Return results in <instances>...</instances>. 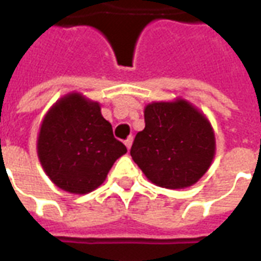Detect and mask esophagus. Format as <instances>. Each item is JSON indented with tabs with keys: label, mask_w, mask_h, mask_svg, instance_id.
<instances>
[{
	"label": "esophagus",
	"mask_w": 261,
	"mask_h": 261,
	"mask_svg": "<svg viewBox=\"0 0 261 261\" xmlns=\"http://www.w3.org/2000/svg\"><path fill=\"white\" fill-rule=\"evenodd\" d=\"M124 145H126L127 149H128V150H130L131 145H133V137H128V138H127L126 141H124Z\"/></svg>",
	"instance_id": "34e87169"
}]
</instances>
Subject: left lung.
Masks as SVG:
<instances>
[{
	"label": "left lung",
	"instance_id": "left-lung-1",
	"mask_svg": "<svg viewBox=\"0 0 261 261\" xmlns=\"http://www.w3.org/2000/svg\"><path fill=\"white\" fill-rule=\"evenodd\" d=\"M145 128L135 135L131 157L156 186L185 189L210 170L216 139L210 119L188 99L145 107Z\"/></svg>",
	"mask_w": 261,
	"mask_h": 261
}]
</instances>
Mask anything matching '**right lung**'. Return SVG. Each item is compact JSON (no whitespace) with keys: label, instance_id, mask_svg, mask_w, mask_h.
<instances>
[{"label":"right lung","instance_id":"1","mask_svg":"<svg viewBox=\"0 0 261 261\" xmlns=\"http://www.w3.org/2000/svg\"><path fill=\"white\" fill-rule=\"evenodd\" d=\"M126 152L101 115L99 102L77 91L51 105L38 133L37 153L45 174L72 194H87L101 186Z\"/></svg>","mask_w":261,"mask_h":261}]
</instances>
